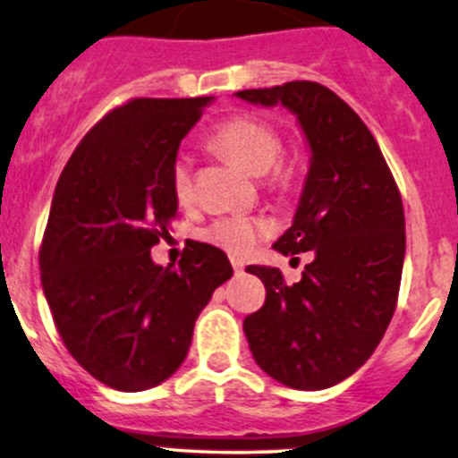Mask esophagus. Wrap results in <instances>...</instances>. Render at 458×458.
<instances>
[{
	"mask_svg": "<svg viewBox=\"0 0 458 458\" xmlns=\"http://www.w3.org/2000/svg\"><path fill=\"white\" fill-rule=\"evenodd\" d=\"M230 263H233V269H234V274H243V260H239V259H233L230 260Z\"/></svg>",
	"mask_w": 458,
	"mask_h": 458,
	"instance_id": "esophagus-1",
	"label": "esophagus"
}]
</instances>
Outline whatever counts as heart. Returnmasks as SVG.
Listing matches in <instances>:
<instances>
[{
  "instance_id": "obj_1",
  "label": "heart",
  "mask_w": 458,
  "mask_h": 458,
  "mask_svg": "<svg viewBox=\"0 0 458 458\" xmlns=\"http://www.w3.org/2000/svg\"><path fill=\"white\" fill-rule=\"evenodd\" d=\"M210 145L250 174L263 175L271 169L274 180H286V167L278 163L283 152V139L278 130L269 122L250 114L230 117L215 128L210 134ZM169 182H172L174 198L180 204H189L193 199V172H191V158L187 154H178L169 169ZM274 230V224L260 215L233 213L210 221L202 230L204 241L215 248L233 256H248L263 239H267Z\"/></svg>"
}]
</instances>
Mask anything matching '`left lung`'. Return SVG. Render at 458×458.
<instances>
[{
  "label": "left lung",
  "mask_w": 458,
  "mask_h": 458,
  "mask_svg": "<svg viewBox=\"0 0 458 458\" xmlns=\"http://www.w3.org/2000/svg\"><path fill=\"white\" fill-rule=\"evenodd\" d=\"M260 106L283 104L298 117L310 167L280 254L310 252L302 280L250 265L263 280V309L243 321L259 368L291 389H328L374 354L398 302L406 234L398 184L378 143L339 95L295 80L239 90Z\"/></svg>",
  "instance_id": "8db88e82"
}]
</instances>
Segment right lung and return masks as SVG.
<instances>
[{
	"label": "right lung",
	"instance_id": "add662e5",
	"mask_svg": "<svg viewBox=\"0 0 458 458\" xmlns=\"http://www.w3.org/2000/svg\"><path fill=\"white\" fill-rule=\"evenodd\" d=\"M213 98H137L89 130L60 174L38 265L69 354L99 383L143 391L187 359L198 315L233 276L191 241L178 267L149 250L178 215L169 169Z\"/></svg>",
	"mask_w": 458,
	"mask_h": 458
}]
</instances>
